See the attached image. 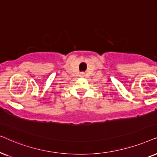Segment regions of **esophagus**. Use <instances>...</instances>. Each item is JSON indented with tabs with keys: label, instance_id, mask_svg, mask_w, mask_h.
Masks as SVG:
<instances>
[{
	"label": "esophagus",
	"instance_id": "esophagus-1",
	"mask_svg": "<svg viewBox=\"0 0 157 157\" xmlns=\"http://www.w3.org/2000/svg\"><path fill=\"white\" fill-rule=\"evenodd\" d=\"M80 75H81V76H82V77H83V76H84V75H85V74H84V73H81Z\"/></svg>",
	"mask_w": 157,
	"mask_h": 157
}]
</instances>
